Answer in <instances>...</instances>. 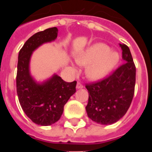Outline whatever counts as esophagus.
I'll list each match as a JSON object with an SVG mask.
<instances>
[{"label": "esophagus", "mask_w": 152, "mask_h": 152, "mask_svg": "<svg viewBox=\"0 0 152 152\" xmlns=\"http://www.w3.org/2000/svg\"><path fill=\"white\" fill-rule=\"evenodd\" d=\"M76 88H77V89H80V88H83V85L80 82H77Z\"/></svg>", "instance_id": "esophagus-1"}]
</instances>
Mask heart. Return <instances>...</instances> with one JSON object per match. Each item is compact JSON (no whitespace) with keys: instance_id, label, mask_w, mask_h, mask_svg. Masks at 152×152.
Segmentation results:
<instances>
[{"instance_id":"heart-1","label":"heart","mask_w":152,"mask_h":152,"mask_svg":"<svg viewBox=\"0 0 152 152\" xmlns=\"http://www.w3.org/2000/svg\"><path fill=\"white\" fill-rule=\"evenodd\" d=\"M118 61L117 53L110 52L109 47L103 43L92 45L76 58L77 64L88 65L86 75L90 79L95 80L105 77Z\"/></svg>"}]
</instances>
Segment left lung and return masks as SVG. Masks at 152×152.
Listing matches in <instances>:
<instances>
[{"instance_id":"obj_1","label":"left lung","mask_w":152,"mask_h":152,"mask_svg":"<svg viewBox=\"0 0 152 152\" xmlns=\"http://www.w3.org/2000/svg\"><path fill=\"white\" fill-rule=\"evenodd\" d=\"M123 50L122 65L103 80L86 84L89 94L86 111L88 117L101 125H110L121 119L131 105L135 85V65L129 47Z\"/></svg>"}]
</instances>
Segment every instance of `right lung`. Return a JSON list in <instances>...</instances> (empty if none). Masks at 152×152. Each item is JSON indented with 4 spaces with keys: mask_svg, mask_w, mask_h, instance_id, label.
<instances>
[{
    "mask_svg": "<svg viewBox=\"0 0 152 152\" xmlns=\"http://www.w3.org/2000/svg\"><path fill=\"white\" fill-rule=\"evenodd\" d=\"M56 27L38 32L25 42L18 56L17 92L23 112L34 123L50 126L59 120L64 104L76 92L77 81L66 82L57 75L39 84L29 73V61L33 52L45 42L54 41Z\"/></svg>",
    "mask_w": 152,
    "mask_h": 152,
    "instance_id": "1",
    "label": "right lung"
}]
</instances>
